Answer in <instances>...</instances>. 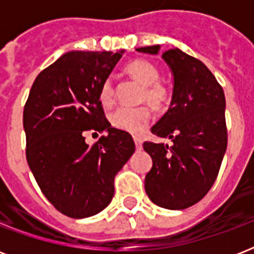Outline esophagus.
Segmentation results:
<instances>
[{
	"label": "esophagus",
	"mask_w": 254,
	"mask_h": 254,
	"mask_svg": "<svg viewBox=\"0 0 254 254\" xmlns=\"http://www.w3.org/2000/svg\"><path fill=\"white\" fill-rule=\"evenodd\" d=\"M134 143L137 149H141V147H142V139L139 138V137H134Z\"/></svg>",
	"instance_id": "1"
}]
</instances>
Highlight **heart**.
<instances>
[{"instance_id": "b5f03b06", "label": "heart", "mask_w": 254, "mask_h": 254, "mask_svg": "<svg viewBox=\"0 0 254 254\" xmlns=\"http://www.w3.org/2000/svg\"><path fill=\"white\" fill-rule=\"evenodd\" d=\"M127 72L143 85L139 100L147 101L154 109H165L169 105L171 93L166 85L159 80V69L153 63L143 59L130 62L127 65ZM100 101L104 107H111L115 101V89L111 80H105L100 88ZM151 117L147 105L138 107H120L109 116L112 127L119 130L139 134L146 127Z\"/></svg>"}]
</instances>
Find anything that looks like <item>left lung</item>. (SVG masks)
<instances>
[{"instance_id": "1", "label": "left lung", "mask_w": 254, "mask_h": 254, "mask_svg": "<svg viewBox=\"0 0 254 254\" xmlns=\"http://www.w3.org/2000/svg\"><path fill=\"white\" fill-rule=\"evenodd\" d=\"M158 54L159 46L137 49ZM174 76L169 111L151 127L173 145L145 142L153 159L145 190L154 204L167 209L189 208L201 200L216 181L227 150L225 96L212 72L199 59L179 49L162 54Z\"/></svg>"}]
</instances>
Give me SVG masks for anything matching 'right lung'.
Returning <instances> with one entry per match:
<instances>
[{
  "instance_id": "add662e5",
  "label": "right lung",
  "mask_w": 254,
  "mask_h": 254,
  "mask_svg": "<svg viewBox=\"0 0 254 254\" xmlns=\"http://www.w3.org/2000/svg\"><path fill=\"white\" fill-rule=\"evenodd\" d=\"M124 50L71 51L37 76L23 109L26 159L51 204L73 219L101 212L115 177L134 153L127 131L112 127L99 93ZM88 130L108 131L92 147Z\"/></svg>"
}]
</instances>
